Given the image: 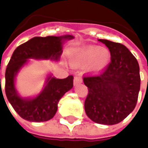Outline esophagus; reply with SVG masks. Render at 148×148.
Wrapping results in <instances>:
<instances>
[{
    "instance_id": "1",
    "label": "esophagus",
    "mask_w": 148,
    "mask_h": 148,
    "mask_svg": "<svg viewBox=\"0 0 148 148\" xmlns=\"http://www.w3.org/2000/svg\"><path fill=\"white\" fill-rule=\"evenodd\" d=\"M82 82V78L80 76H76L74 78V86H77L78 84H80Z\"/></svg>"
}]
</instances>
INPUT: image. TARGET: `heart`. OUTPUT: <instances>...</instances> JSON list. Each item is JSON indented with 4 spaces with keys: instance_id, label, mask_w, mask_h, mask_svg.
<instances>
[{
    "instance_id": "heart-1",
    "label": "heart",
    "mask_w": 148,
    "mask_h": 148,
    "mask_svg": "<svg viewBox=\"0 0 148 148\" xmlns=\"http://www.w3.org/2000/svg\"><path fill=\"white\" fill-rule=\"evenodd\" d=\"M71 60L75 67H83L88 65L89 73L95 74L107 68L111 61V53L105 48L97 45H87L73 50Z\"/></svg>"
}]
</instances>
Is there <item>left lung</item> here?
Here are the masks:
<instances>
[{
  "instance_id": "obj_1",
  "label": "left lung",
  "mask_w": 148,
  "mask_h": 148,
  "mask_svg": "<svg viewBox=\"0 0 148 148\" xmlns=\"http://www.w3.org/2000/svg\"><path fill=\"white\" fill-rule=\"evenodd\" d=\"M108 47L111 63L101 74L84 77L88 88L84 108L95 123L115 125L132 112L140 90L139 66L125 45L107 40H98Z\"/></svg>"
}]
</instances>
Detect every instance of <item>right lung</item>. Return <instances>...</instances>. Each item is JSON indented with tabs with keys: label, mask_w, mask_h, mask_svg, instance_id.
Returning a JSON list of instances; mask_svg holds the SVG:
<instances>
[{
	"label": "right lung",
	"mask_w": 148,
	"mask_h": 148,
	"mask_svg": "<svg viewBox=\"0 0 148 148\" xmlns=\"http://www.w3.org/2000/svg\"><path fill=\"white\" fill-rule=\"evenodd\" d=\"M71 35L34 37L18 46L13 53L5 70V94L16 112L25 120L43 122L52 119L57 111L61 97L73 87L72 75L60 79L49 74L42 91L32 97H24L16 88V77L27 65L29 59L58 61L62 46L66 40L74 39Z\"/></svg>",
	"instance_id": "right-lung-1"
}]
</instances>
